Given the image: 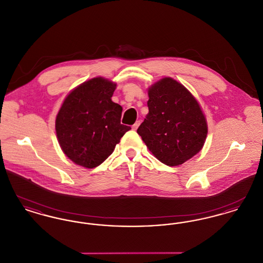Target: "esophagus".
Wrapping results in <instances>:
<instances>
[{"instance_id":"obj_1","label":"esophagus","mask_w":263,"mask_h":263,"mask_svg":"<svg viewBox=\"0 0 263 263\" xmlns=\"http://www.w3.org/2000/svg\"><path fill=\"white\" fill-rule=\"evenodd\" d=\"M140 124H141V121H140V120H138V121H136V122L132 125V129H133V130H137V128L139 127Z\"/></svg>"}]
</instances>
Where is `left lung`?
I'll use <instances>...</instances> for the list:
<instances>
[{"label":"left lung","instance_id":"obj_1","mask_svg":"<svg viewBox=\"0 0 263 263\" xmlns=\"http://www.w3.org/2000/svg\"><path fill=\"white\" fill-rule=\"evenodd\" d=\"M144 122L137 133L162 163L176 166L200 152L208 127L200 105L190 91L173 78H163L148 89Z\"/></svg>","mask_w":263,"mask_h":263}]
</instances>
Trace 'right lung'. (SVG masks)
I'll use <instances>...</instances> for the list:
<instances>
[{"mask_svg":"<svg viewBox=\"0 0 263 263\" xmlns=\"http://www.w3.org/2000/svg\"><path fill=\"white\" fill-rule=\"evenodd\" d=\"M115 88L116 84L98 77L74 88L64 100L55 129L64 154L76 164L100 165L131 129L121 124L122 107L111 100Z\"/></svg>","mask_w":263,"mask_h":263,"instance_id":"add662e5","label":"right lung"}]
</instances>
